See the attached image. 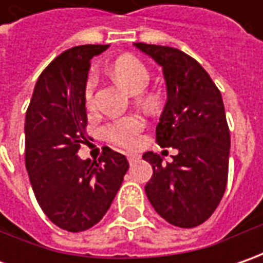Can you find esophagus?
Segmentation results:
<instances>
[{"mask_svg": "<svg viewBox=\"0 0 263 263\" xmlns=\"http://www.w3.org/2000/svg\"><path fill=\"white\" fill-rule=\"evenodd\" d=\"M139 155L137 154H127V159H128V162L130 164H135L136 161H139Z\"/></svg>", "mask_w": 263, "mask_h": 263, "instance_id": "esophagus-1", "label": "esophagus"}]
</instances>
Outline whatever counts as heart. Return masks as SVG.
<instances>
[{
  "mask_svg": "<svg viewBox=\"0 0 263 263\" xmlns=\"http://www.w3.org/2000/svg\"><path fill=\"white\" fill-rule=\"evenodd\" d=\"M112 76L132 93L143 92L151 80V73L147 67L133 57L117 58L116 63L112 64ZM95 87L96 77L95 74H90L85 85V105L89 109L95 106ZM143 127L145 121L140 117L127 116L108 123L104 127L102 133L106 140L117 146L133 147L136 145L137 136L140 135Z\"/></svg>",
  "mask_w": 263,
  "mask_h": 263,
  "instance_id": "heart-1",
  "label": "heart"
}]
</instances>
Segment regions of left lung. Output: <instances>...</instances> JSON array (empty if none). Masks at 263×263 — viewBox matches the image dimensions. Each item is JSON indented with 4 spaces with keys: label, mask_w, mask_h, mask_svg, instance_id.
Returning a JSON list of instances; mask_svg holds the SVG:
<instances>
[{
    "label": "left lung",
    "mask_w": 263,
    "mask_h": 263,
    "mask_svg": "<svg viewBox=\"0 0 263 263\" xmlns=\"http://www.w3.org/2000/svg\"><path fill=\"white\" fill-rule=\"evenodd\" d=\"M164 70L168 99L157 126V143L174 147L173 162L146 152L154 174L145 192L158 214L181 228L203 224L227 187L230 128L219 89L205 68L183 51L136 42Z\"/></svg>",
    "instance_id": "left-lung-1"
}]
</instances>
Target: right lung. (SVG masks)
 Here are the masks:
<instances>
[{"mask_svg": "<svg viewBox=\"0 0 263 263\" xmlns=\"http://www.w3.org/2000/svg\"><path fill=\"white\" fill-rule=\"evenodd\" d=\"M108 45H80L57 57L42 71L26 111L25 162L36 200L63 230L79 233L98 224L109 209L127 158L105 147L98 161H82L86 143L85 85L92 57Z\"/></svg>", "mask_w": 263, "mask_h": 263, "instance_id": "1", "label": "right lung"}]
</instances>
